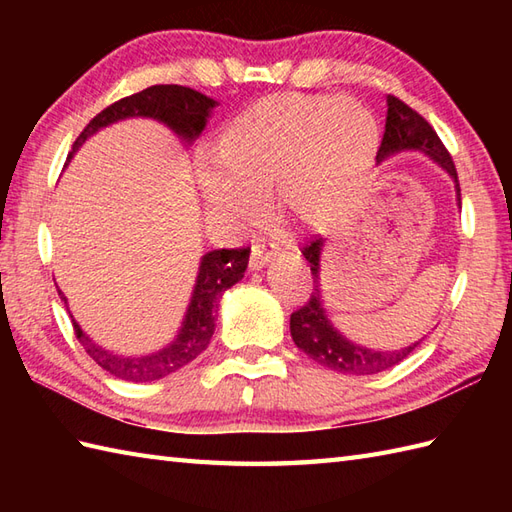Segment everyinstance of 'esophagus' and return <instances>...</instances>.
<instances>
[{"label": "esophagus", "instance_id": "obj_1", "mask_svg": "<svg viewBox=\"0 0 512 512\" xmlns=\"http://www.w3.org/2000/svg\"><path fill=\"white\" fill-rule=\"evenodd\" d=\"M270 257H273V253H270V250H266L262 244H255L253 250H250V262H248L250 270L264 268L270 262Z\"/></svg>", "mask_w": 512, "mask_h": 512}]
</instances>
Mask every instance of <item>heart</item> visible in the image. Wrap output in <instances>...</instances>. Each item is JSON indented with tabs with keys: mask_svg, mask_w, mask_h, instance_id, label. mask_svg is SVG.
Segmentation results:
<instances>
[{
	"mask_svg": "<svg viewBox=\"0 0 512 512\" xmlns=\"http://www.w3.org/2000/svg\"><path fill=\"white\" fill-rule=\"evenodd\" d=\"M378 145L374 116L361 103L332 96L281 94L237 114L217 143V165L198 173L215 211L250 220L259 195L275 189L292 222L334 220L369 169Z\"/></svg>",
	"mask_w": 512,
	"mask_h": 512,
	"instance_id": "1",
	"label": "heart"
}]
</instances>
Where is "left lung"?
<instances>
[{
    "label": "left lung",
    "instance_id": "obj_1",
    "mask_svg": "<svg viewBox=\"0 0 512 512\" xmlns=\"http://www.w3.org/2000/svg\"><path fill=\"white\" fill-rule=\"evenodd\" d=\"M402 149H420L436 162H440V165L453 176L455 187H458V200L462 204L458 171H455L449 149L444 147L440 136L436 134V129L427 123V118L420 116L405 101H400L398 96L389 94L385 134L376 151V160H385L387 156L396 154V151H402ZM321 246H323V239L314 235L308 239V244L301 248L303 257L310 262L314 284H312L310 299L303 303L299 310L290 314L292 341H295L299 350L306 352L312 361H317L319 365L330 367L334 372H341V374H354V376L378 374L398 365L400 361H405V358L416 350L420 343L402 347V350H396V352H372V350H365V347H358L350 341H345L343 336L332 328L328 317H325V310L321 303V290H319Z\"/></svg>",
    "mask_w": 512,
    "mask_h": 512
}]
</instances>
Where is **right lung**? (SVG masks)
I'll return each mask as SVG.
<instances>
[{
    "label": "right lung",
    "instance_id": "obj_1",
    "mask_svg": "<svg viewBox=\"0 0 512 512\" xmlns=\"http://www.w3.org/2000/svg\"><path fill=\"white\" fill-rule=\"evenodd\" d=\"M213 107V99L191 88H184V85H151V88L143 92H136L132 96H125L121 101L107 105L103 112L96 114L92 121L85 125L79 138L74 140L72 151L79 149L85 140H88V136L99 132L101 127L129 116L158 118V121L169 125L176 134L184 138H193L204 129L206 116H209ZM248 255L250 248L242 246L217 248L202 257L198 281H195V290L187 310V319H184L178 339L167 345L165 350H160L158 354L143 358L116 356L92 343L79 328V323L72 319L76 339H79L83 350L88 352L105 372H110L116 378L129 380V383H149V380L165 378L167 374H173L176 369L191 363L195 356L206 350V345H209L215 330L217 303H220V297L226 288H231L244 277ZM61 299L65 301L63 295Z\"/></svg>",
    "mask_w": 512,
    "mask_h": 512
}]
</instances>
